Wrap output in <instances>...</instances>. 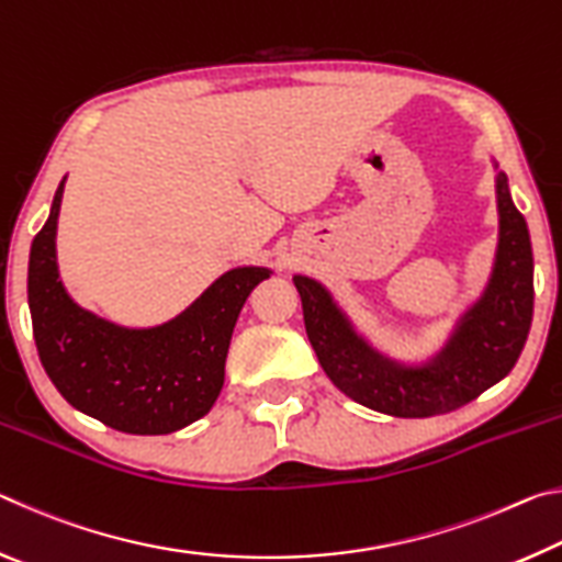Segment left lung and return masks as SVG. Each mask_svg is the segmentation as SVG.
Listing matches in <instances>:
<instances>
[{"label": "left lung", "instance_id": "1", "mask_svg": "<svg viewBox=\"0 0 562 562\" xmlns=\"http://www.w3.org/2000/svg\"><path fill=\"white\" fill-rule=\"evenodd\" d=\"M496 203L498 247L486 290L424 364L382 355L359 335L325 284L294 274L310 345L331 384L351 402L398 418L439 416L473 402L516 367L532 319V250L503 170L496 176Z\"/></svg>", "mask_w": 562, "mask_h": 562}]
</instances>
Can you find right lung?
<instances>
[{
    "instance_id": "obj_1",
    "label": "right lung",
    "mask_w": 562,
    "mask_h": 562,
    "mask_svg": "<svg viewBox=\"0 0 562 562\" xmlns=\"http://www.w3.org/2000/svg\"><path fill=\"white\" fill-rule=\"evenodd\" d=\"M66 178L49 221L30 252V312L46 374L74 408L123 434L158 436L211 412L225 382V357L243 304L268 268L221 274L178 317L158 327L113 325L76 304L59 280L56 221Z\"/></svg>"
}]
</instances>
